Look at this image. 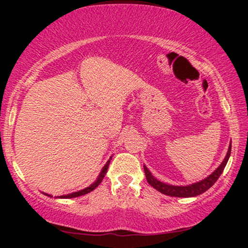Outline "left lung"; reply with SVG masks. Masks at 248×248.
Returning <instances> with one entry per match:
<instances>
[{
	"mask_svg": "<svg viewBox=\"0 0 248 248\" xmlns=\"http://www.w3.org/2000/svg\"><path fill=\"white\" fill-rule=\"evenodd\" d=\"M230 151H232V142H230L229 149L228 151H227L226 157L223 159L221 164H220L219 167L217 168L211 175H209L206 178L202 179V181L200 182L193 183V184L185 185V186L166 184V183L158 181V179L155 178V176L151 174L150 170L147 168V166H143L145 177H147V181L149 184H150L154 188L157 189V191L162 193V194H166L169 196H176V198H193V196H198L200 194H202V193H204L205 191H208V189L211 187L217 181H218V178L220 177V175L222 174L223 169L226 167L227 162H228V159L230 157Z\"/></svg>",
	"mask_w": 248,
	"mask_h": 248,
	"instance_id": "left-lung-1",
	"label": "left lung"
}]
</instances>
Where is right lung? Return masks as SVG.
I'll return each instance as SVG.
<instances>
[{"label": "right lung", "instance_id": "right-lung-1", "mask_svg": "<svg viewBox=\"0 0 248 248\" xmlns=\"http://www.w3.org/2000/svg\"><path fill=\"white\" fill-rule=\"evenodd\" d=\"M110 160H111V157L109 158V160H108V161L106 162V164H105V166H104V167H103V169H101L100 174H99V176H98V177H97L96 181H94V182H93V184H91V185L88 186V187L83 188V189H81V191H78V192L70 193V194H66V195L55 196V199H72V198H78V196H81V195L88 194V193H90L91 191H93V189L96 188L97 186L100 184L101 181H103L104 177H105V175H106V172H107V169H108V166H109V162H110ZM44 194L47 195V196H50V198H53L52 195H50V194H47V193H44Z\"/></svg>", "mask_w": 248, "mask_h": 248}]
</instances>
